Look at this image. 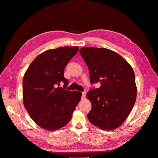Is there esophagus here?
Segmentation results:
<instances>
[{"label":"esophagus","mask_w":158,"mask_h":158,"mask_svg":"<svg viewBox=\"0 0 158 158\" xmlns=\"http://www.w3.org/2000/svg\"><path fill=\"white\" fill-rule=\"evenodd\" d=\"M86 92H82V97H81L82 99H85V98H86Z\"/></svg>","instance_id":"esophagus-1"}]
</instances>
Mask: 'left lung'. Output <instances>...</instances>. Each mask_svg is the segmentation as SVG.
<instances>
[{
	"label": "left lung",
	"mask_w": 158,
	"mask_h": 158,
	"mask_svg": "<svg viewBox=\"0 0 158 158\" xmlns=\"http://www.w3.org/2000/svg\"><path fill=\"white\" fill-rule=\"evenodd\" d=\"M79 52L88 67L91 83H101V87L91 89L86 94L92 103V110L87 114L89 121L105 131L119 127L136 99L133 69L121 56L110 49L82 47Z\"/></svg>",
	"instance_id": "1"
}]
</instances>
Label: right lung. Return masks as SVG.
Masks as SVG:
<instances>
[{
    "label": "right lung",
    "instance_id": "right-lung-1",
    "mask_svg": "<svg viewBox=\"0 0 158 158\" xmlns=\"http://www.w3.org/2000/svg\"><path fill=\"white\" fill-rule=\"evenodd\" d=\"M79 47L50 49L38 55L24 74L23 102L30 117L47 131L66 126L81 100L82 93L66 90L69 81L64 77L66 66ZM63 81L64 88L59 87Z\"/></svg>",
    "mask_w": 158,
    "mask_h": 158
}]
</instances>
